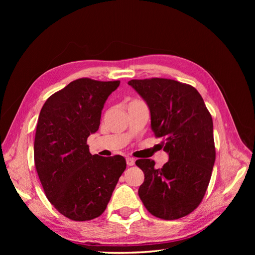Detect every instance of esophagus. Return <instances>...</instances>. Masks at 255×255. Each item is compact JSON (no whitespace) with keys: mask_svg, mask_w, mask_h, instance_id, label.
I'll list each match as a JSON object with an SVG mask.
<instances>
[{"mask_svg":"<svg viewBox=\"0 0 255 255\" xmlns=\"http://www.w3.org/2000/svg\"><path fill=\"white\" fill-rule=\"evenodd\" d=\"M127 164H128V166H133V165L135 164V160H134L133 158L128 157V158H127Z\"/></svg>","mask_w":255,"mask_h":255,"instance_id":"esophagus-1","label":"esophagus"}]
</instances>
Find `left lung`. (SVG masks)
I'll return each instance as SVG.
<instances>
[{
	"instance_id": "obj_1",
	"label": "left lung",
	"mask_w": 255,
	"mask_h": 255,
	"mask_svg": "<svg viewBox=\"0 0 255 255\" xmlns=\"http://www.w3.org/2000/svg\"><path fill=\"white\" fill-rule=\"evenodd\" d=\"M148 104L151 128L165 140L169 160L159 169L136 160L144 173L138 195L153 216L174 220L194 212L210 183L216 158L213 119L198 90L170 79L128 82Z\"/></svg>"
}]
</instances>
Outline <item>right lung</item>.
<instances>
[{
  "label": "right lung",
  "instance_id": "obj_1",
  "mask_svg": "<svg viewBox=\"0 0 255 255\" xmlns=\"http://www.w3.org/2000/svg\"><path fill=\"white\" fill-rule=\"evenodd\" d=\"M120 81L78 79L53 94L38 118L34 159L51 204L74 221L101 216L127 161L89 152L87 138L99 129L104 103Z\"/></svg>",
  "mask_w": 255,
  "mask_h": 255
}]
</instances>
